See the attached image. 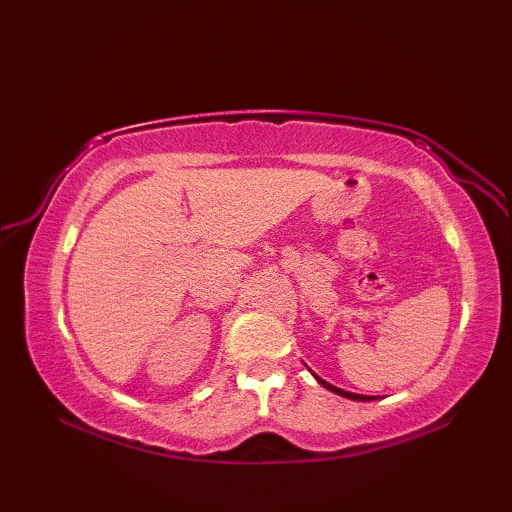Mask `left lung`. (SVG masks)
Instances as JSON below:
<instances>
[{
	"instance_id": "8db88e82",
	"label": "left lung",
	"mask_w": 512,
	"mask_h": 512,
	"mask_svg": "<svg viewBox=\"0 0 512 512\" xmlns=\"http://www.w3.org/2000/svg\"><path fill=\"white\" fill-rule=\"evenodd\" d=\"M314 378L319 380V383L325 387V389H330V391H334V394H339V396H343V398H350V400H361V402H369V400H376L378 396H363V394H354V391H345V389H341V387H334V385H330V383H325L323 378H319L317 374H312Z\"/></svg>"
}]
</instances>
